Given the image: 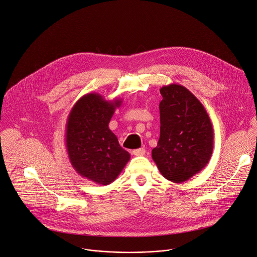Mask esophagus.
Here are the masks:
<instances>
[{"label": "esophagus", "instance_id": "esophagus-1", "mask_svg": "<svg viewBox=\"0 0 257 257\" xmlns=\"http://www.w3.org/2000/svg\"><path fill=\"white\" fill-rule=\"evenodd\" d=\"M145 153H146V150H145L144 148L136 149V150L133 151V154H134L135 156H143V155H145Z\"/></svg>", "mask_w": 257, "mask_h": 257}]
</instances>
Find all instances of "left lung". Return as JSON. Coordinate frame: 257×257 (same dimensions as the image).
<instances>
[{
  "label": "left lung",
  "mask_w": 257,
  "mask_h": 257,
  "mask_svg": "<svg viewBox=\"0 0 257 257\" xmlns=\"http://www.w3.org/2000/svg\"><path fill=\"white\" fill-rule=\"evenodd\" d=\"M160 94V137L152 158L166 180L183 183L209 162L212 124L202 103L184 85H163Z\"/></svg>",
  "instance_id": "obj_1"
}]
</instances>
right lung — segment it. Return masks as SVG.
<instances>
[{"instance_id":"right-lung-1","label":"right lung","mask_w":257,"mask_h":257,"mask_svg":"<svg viewBox=\"0 0 257 257\" xmlns=\"http://www.w3.org/2000/svg\"><path fill=\"white\" fill-rule=\"evenodd\" d=\"M121 103V99L107 101L100 94L89 93L68 114L65 144L69 161L80 177L98 185L115 181L131 158L108 126Z\"/></svg>"}]
</instances>
